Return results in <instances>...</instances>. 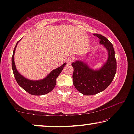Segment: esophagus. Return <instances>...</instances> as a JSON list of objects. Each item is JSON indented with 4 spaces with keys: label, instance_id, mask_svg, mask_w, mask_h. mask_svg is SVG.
I'll use <instances>...</instances> for the list:
<instances>
[{
    "label": "esophagus",
    "instance_id": "34e87169",
    "mask_svg": "<svg viewBox=\"0 0 134 134\" xmlns=\"http://www.w3.org/2000/svg\"><path fill=\"white\" fill-rule=\"evenodd\" d=\"M74 60V57H71L68 58V64H71L72 62H73Z\"/></svg>",
    "mask_w": 134,
    "mask_h": 134
}]
</instances>
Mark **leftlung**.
Wrapping results in <instances>:
<instances>
[{
	"mask_svg": "<svg viewBox=\"0 0 134 134\" xmlns=\"http://www.w3.org/2000/svg\"><path fill=\"white\" fill-rule=\"evenodd\" d=\"M99 39V43L107 49V62L98 70L90 68L83 62L77 60L72 63L74 68L73 84L83 95L96 94L104 91L111 83L116 72V60L113 46L109 40L100 34H94Z\"/></svg>",
	"mask_w": 134,
	"mask_h": 134,
	"instance_id": "left-lung-1",
	"label": "left lung"
}]
</instances>
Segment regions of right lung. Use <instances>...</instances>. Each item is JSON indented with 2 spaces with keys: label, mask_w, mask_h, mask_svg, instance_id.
<instances>
[{
  "label": "right lung",
  "mask_w": 134,
  "mask_h": 134,
  "mask_svg": "<svg viewBox=\"0 0 134 134\" xmlns=\"http://www.w3.org/2000/svg\"><path fill=\"white\" fill-rule=\"evenodd\" d=\"M18 42L19 41L17 42L16 46L14 47L13 54L12 58L13 71L14 77H15V79L18 85L21 88H23L25 91H27V93L32 95L40 96V95H44L51 92L54 88L55 86L56 85L57 77L59 76L60 72L63 70V68L66 65V63H65L61 66L52 70L48 74V76H47V77H46L43 79L40 80H32L27 79L19 74V72L17 71L16 65L14 64V55Z\"/></svg>",
  "instance_id": "right-lung-1"
}]
</instances>
